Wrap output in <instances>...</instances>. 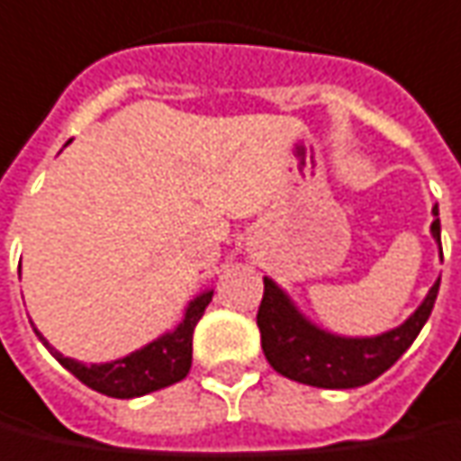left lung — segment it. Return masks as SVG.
I'll use <instances>...</instances> for the list:
<instances>
[{
	"label": "left lung",
	"instance_id": "left-lung-1",
	"mask_svg": "<svg viewBox=\"0 0 461 461\" xmlns=\"http://www.w3.org/2000/svg\"><path fill=\"white\" fill-rule=\"evenodd\" d=\"M432 212V237L439 241V209L434 207ZM437 292H439V279L434 282L420 309L397 330L379 337L347 339L309 324L285 292L272 279H264L262 304L257 312L264 357L275 372L309 387H362L379 375H384L410 349L424 321L432 314Z\"/></svg>",
	"mask_w": 461,
	"mask_h": 461
}]
</instances>
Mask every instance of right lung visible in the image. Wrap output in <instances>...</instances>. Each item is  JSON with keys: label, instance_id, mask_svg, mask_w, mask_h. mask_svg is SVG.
Returning a JSON list of instances; mask_svg holds the SVG:
<instances>
[{"label": "right lung", "instance_id": "1", "mask_svg": "<svg viewBox=\"0 0 461 461\" xmlns=\"http://www.w3.org/2000/svg\"><path fill=\"white\" fill-rule=\"evenodd\" d=\"M212 294L214 292H204L194 302H189L185 320L175 331L164 334L157 342L147 344L144 349H137L130 357L109 362V365H79L69 357H62L57 349H51L50 342L41 337L40 331H34L44 342V347L57 357V362L64 369H69L79 382H85L86 387L117 399L141 397V394L169 387V384H175V382L189 375V366H192V334H194V327L202 320L207 304L212 302Z\"/></svg>", "mask_w": 461, "mask_h": 461}]
</instances>
